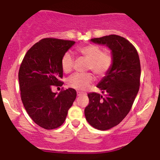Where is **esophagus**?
<instances>
[{"instance_id": "obj_1", "label": "esophagus", "mask_w": 160, "mask_h": 160, "mask_svg": "<svg viewBox=\"0 0 160 160\" xmlns=\"http://www.w3.org/2000/svg\"><path fill=\"white\" fill-rule=\"evenodd\" d=\"M77 94L78 96H83V95H86V93H82V92H80V91H78L77 92Z\"/></svg>"}]
</instances>
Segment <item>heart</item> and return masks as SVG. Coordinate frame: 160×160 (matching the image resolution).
Wrapping results in <instances>:
<instances>
[{"label": "heart", "mask_w": 160, "mask_h": 160, "mask_svg": "<svg viewBox=\"0 0 160 160\" xmlns=\"http://www.w3.org/2000/svg\"><path fill=\"white\" fill-rule=\"evenodd\" d=\"M78 53L88 61L87 69L91 70L98 77H103L110 70L113 64V55L109 50L102 51L100 46L88 44L78 49ZM73 57L65 53L61 60V66L64 73H69L73 67ZM93 81L91 74H74L68 79V85L72 88L83 91Z\"/></svg>", "instance_id": "b5f03b06"}]
</instances>
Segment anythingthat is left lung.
<instances>
[{
    "mask_svg": "<svg viewBox=\"0 0 160 160\" xmlns=\"http://www.w3.org/2000/svg\"><path fill=\"white\" fill-rule=\"evenodd\" d=\"M91 41L106 45L113 55L111 69L97 85L104 96L89 93V104L85 109L88 122L106 130L118 125L131 109L140 86V59L136 48L121 36L110 35Z\"/></svg>",
    "mask_w": 160,
    "mask_h": 160,
    "instance_id": "1",
    "label": "left lung"
}]
</instances>
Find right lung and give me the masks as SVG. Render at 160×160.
Masks as SVG:
<instances>
[{
	"label": "right lung",
	"mask_w": 160,
	"mask_h": 160,
	"mask_svg": "<svg viewBox=\"0 0 160 160\" xmlns=\"http://www.w3.org/2000/svg\"><path fill=\"white\" fill-rule=\"evenodd\" d=\"M75 43L72 40L44 38L24 56L19 71L21 98L29 116L46 130L62 125L77 96L75 89L53 93V85L62 86L61 60Z\"/></svg>",
	"instance_id": "obj_1"
}]
</instances>
